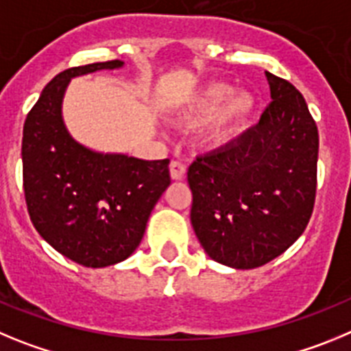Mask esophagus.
<instances>
[{"mask_svg": "<svg viewBox=\"0 0 351 351\" xmlns=\"http://www.w3.org/2000/svg\"><path fill=\"white\" fill-rule=\"evenodd\" d=\"M185 173H187V168L180 160H173L169 164V175H171L173 180H183L185 178Z\"/></svg>", "mask_w": 351, "mask_h": 351, "instance_id": "esophagus-1", "label": "esophagus"}]
</instances>
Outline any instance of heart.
I'll return each mask as SVG.
<instances>
[{
    "instance_id": "1",
    "label": "heart",
    "mask_w": 351,
    "mask_h": 351,
    "mask_svg": "<svg viewBox=\"0 0 351 351\" xmlns=\"http://www.w3.org/2000/svg\"><path fill=\"white\" fill-rule=\"evenodd\" d=\"M255 110V97L248 90H234L226 84H210L183 106L176 110V119L183 124H201L211 121L206 136L213 143L227 140L245 124Z\"/></svg>"
}]
</instances>
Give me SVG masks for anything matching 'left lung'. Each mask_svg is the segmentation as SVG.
<instances>
[{"instance_id":"obj_1","label":"left lung","mask_w":351,"mask_h":351,"mask_svg":"<svg viewBox=\"0 0 351 351\" xmlns=\"http://www.w3.org/2000/svg\"><path fill=\"white\" fill-rule=\"evenodd\" d=\"M271 103L257 125L189 166L191 222L213 261L254 269L304 232L317 194L318 129L304 97L266 71Z\"/></svg>"}]
</instances>
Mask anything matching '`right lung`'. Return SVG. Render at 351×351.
<instances>
[{
    "label": "right lung",
    "instance_id": "1",
    "mask_svg": "<svg viewBox=\"0 0 351 351\" xmlns=\"http://www.w3.org/2000/svg\"><path fill=\"white\" fill-rule=\"evenodd\" d=\"M122 61L64 69L47 84L22 132V180L34 229L52 248L85 267H106L136 250L148 217L169 187V159L99 154L77 143L62 122L73 77L115 69Z\"/></svg>",
    "mask_w": 351,
    "mask_h": 351
}]
</instances>
